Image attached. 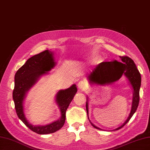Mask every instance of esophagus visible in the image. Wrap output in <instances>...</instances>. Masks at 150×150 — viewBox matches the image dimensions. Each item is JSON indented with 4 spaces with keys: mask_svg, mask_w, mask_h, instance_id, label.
<instances>
[{
    "mask_svg": "<svg viewBox=\"0 0 150 150\" xmlns=\"http://www.w3.org/2000/svg\"><path fill=\"white\" fill-rule=\"evenodd\" d=\"M78 86L79 89H84L86 87V84L84 81H80L78 84Z\"/></svg>",
    "mask_w": 150,
    "mask_h": 150,
    "instance_id": "obj_1",
    "label": "esophagus"
}]
</instances>
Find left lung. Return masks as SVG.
Returning a JSON list of instances; mask_svg holds the SVG:
<instances>
[{
    "instance_id": "obj_1",
    "label": "left lung",
    "mask_w": 150,
    "mask_h": 150,
    "mask_svg": "<svg viewBox=\"0 0 150 150\" xmlns=\"http://www.w3.org/2000/svg\"><path fill=\"white\" fill-rule=\"evenodd\" d=\"M121 62L115 60L110 62H103L99 64L92 72H90L88 78L91 83L106 84L111 83L119 80L122 75H125L128 79L133 89L132 108L128 119L119 128L115 130L122 128L133 116L137 111L139 102V89L142 83V78L139 71L133 59L128 56H120ZM88 101V99H87ZM86 111L88 117V103L86 104ZM89 119V117H88ZM91 124L94 128L101 129L98 127Z\"/></svg>"
}]
</instances>
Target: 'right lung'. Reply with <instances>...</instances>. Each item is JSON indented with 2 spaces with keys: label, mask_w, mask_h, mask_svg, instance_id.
I'll use <instances>...</instances> for the list:
<instances>
[{
  "label": "right lung",
  "mask_w": 150,
  "mask_h": 150,
  "mask_svg": "<svg viewBox=\"0 0 150 150\" xmlns=\"http://www.w3.org/2000/svg\"><path fill=\"white\" fill-rule=\"evenodd\" d=\"M55 65L53 53L46 50L29 58L15 74V86L12 96L17 115L26 126L39 134L52 133L62 128L65 122L67 109L77 93L76 86L73 84L70 88L60 90L57 93L56 101L61 112V116L57 121L45 126H37L30 125L27 121L23 106L27 92L36 83L40 76L48 73V71Z\"/></svg>",
  "instance_id": "add662e5"
}]
</instances>
